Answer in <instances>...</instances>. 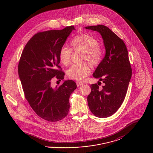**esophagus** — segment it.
<instances>
[{
  "mask_svg": "<svg viewBox=\"0 0 153 153\" xmlns=\"http://www.w3.org/2000/svg\"><path fill=\"white\" fill-rule=\"evenodd\" d=\"M76 83H77V87H80V86H81V85H84V83H82V82H80V81H77Z\"/></svg>",
  "mask_w": 153,
  "mask_h": 153,
  "instance_id": "34e87169",
  "label": "esophagus"
}]
</instances>
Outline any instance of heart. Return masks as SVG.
I'll list each match as a JSON object with an SVG mask.
<instances>
[{
    "label": "heart",
    "instance_id": "b5f03b06",
    "mask_svg": "<svg viewBox=\"0 0 153 153\" xmlns=\"http://www.w3.org/2000/svg\"><path fill=\"white\" fill-rule=\"evenodd\" d=\"M99 42L94 37L81 34L75 37L71 42L73 50L77 53H82L81 61H87L92 65H97L102 59V50L99 47ZM72 49L62 46L59 52V58L61 62L67 65L70 63ZM91 72V69L87 63H82L72 66L68 71V76L75 80L84 79Z\"/></svg>",
    "mask_w": 153,
    "mask_h": 153
}]
</instances>
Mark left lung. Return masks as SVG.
Returning a JSON list of instances; mask_svg holds the SVG:
<instances>
[{
    "label": "left lung",
    "mask_w": 153,
    "mask_h": 153,
    "mask_svg": "<svg viewBox=\"0 0 153 153\" xmlns=\"http://www.w3.org/2000/svg\"><path fill=\"white\" fill-rule=\"evenodd\" d=\"M100 33L103 39L105 54L93 73L104 83L91 85L87 97L92 113L99 117H108L115 113L123 102L132 76L128 51L123 40L105 26L99 25L85 27Z\"/></svg>",
    "instance_id": "left-lung-1"
}]
</instances>
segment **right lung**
Here are the masks:
<instances>
[{"label":"right lung","mask_w":153,"mask_h":153,"mask_svg":"<svg viewBox=\"0 0 153 153\" xmlns=\"http://www.w3.org/2000/svg\"><path fill=\"white\" fill-rule=\"evenodd\" d=\"M73 30L71 26L37 33L25 46L19 62L18 74L26 100L39 117L51 122L68 115L69 99L77 88L72 80H64L65 73L58 65L60 49ZM55 76L63 81L59 87H52L51 79Z\"/></svg>","instance_id":"add662e5"}]
</instances>
